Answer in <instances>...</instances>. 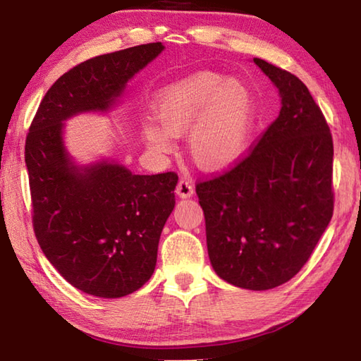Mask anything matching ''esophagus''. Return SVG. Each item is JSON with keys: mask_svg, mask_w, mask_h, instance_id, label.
<instances>
[{"mask_svg": "<svg viewBox=\"0 0 361 361\" xmlns=\"http://www.w3.org/2000/svg\"><path fill=\"white\" fill-rule=\"evenodd\" d=\"M176 195L180 198H189L194 195V186L190 185L188 180H180L178 185H176Z\"/></svg>", "mask_w": 361, "mask_h": 361, "instance_id": "34e87169", "label": "esophagus"}]
</instances>
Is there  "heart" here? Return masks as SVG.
Segmentation results:
<instances>
[{"mask_svg":"<svg viewBox=\"0 0 361 361\" xmlns=\"http://www.w3.org/2000/svg\"><path fill=\"white\" fill-rule=\"evenodd\" d=\"M157 122L140 127L147 147L166 155L173 136H185L190 159L208 172L221 171L248 149L256 126V97L240 79L200 71L164 87L150 105Z\"/></svg>","mask_w":361,"mask_h":361,"instance_id":"b5f03b06","label":"heart"}]
</instances>
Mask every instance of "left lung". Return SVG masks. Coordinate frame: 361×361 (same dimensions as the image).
<instances>
[{"mask_svg": "<svg viewBox=\"0 0 361 361\" xmlns=\"http://www.w3.org/2000/svg\"><path fill=\"white\" fill-rule=\"evenodd\" d=\"M281 96V111L231 171L198 183L208 255L219 278L270 290L307 262L334 214V142L296 75L252 59Z\"/></svg>", "mask_w": 361, "mask_h": 361, "instance_id": "left-lung-1", "label": "left lung"}]
</instances>
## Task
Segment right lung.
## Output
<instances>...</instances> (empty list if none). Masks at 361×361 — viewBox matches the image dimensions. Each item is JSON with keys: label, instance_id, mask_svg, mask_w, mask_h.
<instances>
[{"label": "right lung", "instance_id": "add662e5", "mask_svg": "<svg viewBox=\"0 0 361 361\" xmlns=\"http://www.w3.org/2000/svg\"><path fill=\"white\" fill-rule=\"evenodd\" d=\"M163 51L161 42L140 44L74 66L48 90L29 128L35 237L60 276L87 295L122 298L152 278L178 176L135 175L111 158L79 164L65 144L66 121L113 111L128 80Z\"/></svg>", "mask_w": 361, "mask_h": 361}]
</instances>
